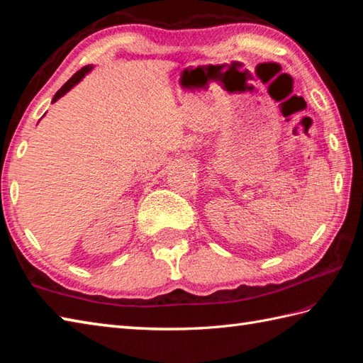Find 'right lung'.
<instances>
[{
    "mask_svg": "<svg viewBox=\"0 0 363 363\" xmlns=\"http://www.w3.org/2000/svg\"><path fill=\"white\" fill-rule=\"evenodd\" d=\"M91 68H94V65H86V67H82L79 72H76V73L72 76V78L68 79V81L64 84V86L57 90V94L54 95V98H52V103H56L57 99H59L60 96H64L68 90H72V89L76 86V84H78V82L84 78V76H86V74L91 70Z\"/></svg>",
    "mask_w": 363,
    "mask_h": 363,
    "instance_id": "add662e5",
    "label": "right lung"
}]
</instances>
